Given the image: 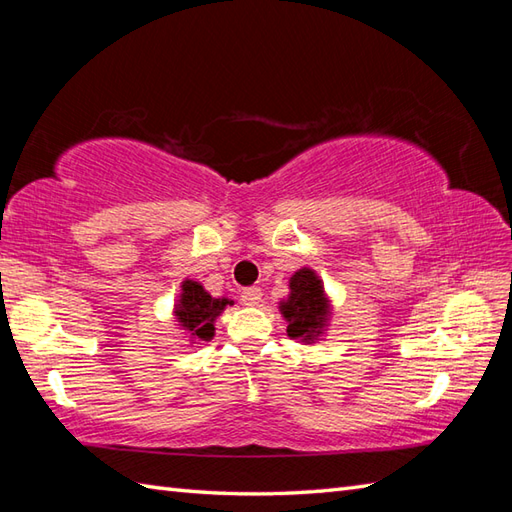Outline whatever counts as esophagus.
Masks as SVG:
<instances>
[{"instance_id": "obj_1", "label": "esophagus", "mask_w": 512, "mask_h": 512, "mask_svg": "<svg viewBox=\"0 0 512 512\" xmlns=\"http://www.w3.org/2000/svg\"><path fill=\"white\" fill-rule=\"evenodd\" d=\"M242 301L244 306H259V301H262V290L259 288H244L242 290Z\"/></svg>"}]
</instances>
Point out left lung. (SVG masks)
Masks as SVG:
<instances>
[{
  "mask_svg": "<svg viewBox=\"0 0 512 512\" xmlns=\"http://www.w3.org/2000/svg\"><path fill=\"white\" fill-rule=\"evenodd\" d=\"M290 295L279 303V312L288 321V336L303 343H314L330 319V299L323 281L312 268H299L288 281Z\"/></svg>",
  "mask_w": 512,
  "mask_h": 512,
  "instance_id": "1",
  "label": "left lung"
}]
</instances>
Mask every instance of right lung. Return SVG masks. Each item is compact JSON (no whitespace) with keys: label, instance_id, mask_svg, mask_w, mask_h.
I'll list each match as a JSON object with an SVG mask.
<instances>
[{"label":"right lung","instance_id":"right-lung-1","mask_svg":"<svg viewBox=\"0 0 512 512\" xmlns=\"http://www.w3.org/2000/svg\"><path fill=\"white\" fill-rule=\"evenodd\" d=\"M180 299L173 308V317H176L180 328L187 332L191 343L211 341L215 334V319L226 306H233L231 299H215L204 290L200 281L184 279L180 286Z\"/></svg>","mask_w":512,"mask_h":512}]
</instances>
